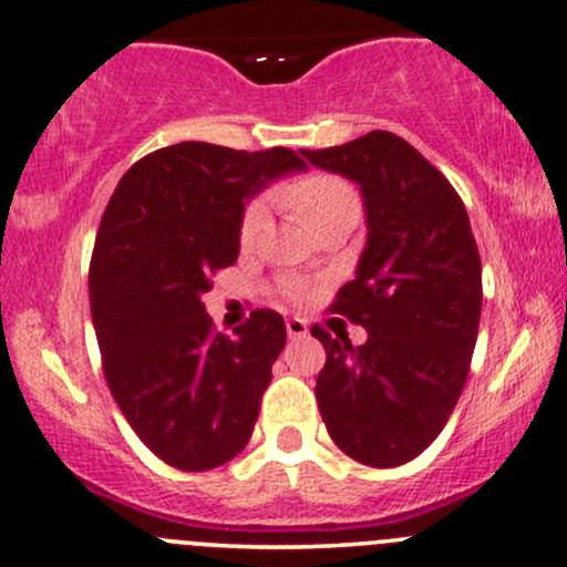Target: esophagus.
<instances>
[{"label": "esophagus", "mask_w": 567, "mask_h": 567, "mask_svg": "<svg viewBox=\"0 0 567 567\" xmlns=\"http://www.w3.org/2000/svg\"><path fill=\"white\" fill-rule=\"evenodd\" d=\"M285 328H288V336H290V339H301V336H307V333H309L307 320H301V317H290V320L285 322Z\"/></svg>", "instance_id": "obj_1"}]
</instances>
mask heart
I'll use <instances>...</instances> for the list:
<instances>
[{"mask_svg": "<svg viewBox=\"0 0 567 567\" xmlns=\"http://www.w3.org/2000/svg\"><path fill=\"white\" fill-rule=\"evenodd\" d=\"M282 202L288 204V207H293L315 234L333 226V223H358L360 217V196L358 190H354V185L331 172L301 174V177L293 179V183L282 190ZM266 217H269V209H266L264 198H255V202L247 204L239 220L241 245L250 247L252 241L258 239L260 231L266 228ZM288 290L290 296L301 293L296 285H290Z\"/></svg>", "mask_w": 567, "mask_h": 567, "instance_id": "b5f03b06", "label": "heart"}]
</instances>
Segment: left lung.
Returning <instances> with one entry per match:
<instances>
[{
  "mask_svg": "<svg viewBox=\"0 0 567 567\" xmlns=\"http://www.w3.org/2000/svg\"><path fill=\"white\" fill-rule=\"evenodd\" d=\"M301 153L360 185L369 223L358 274L331 303L369 339L352 347L312 328L326 347L317 403L344 455L393 468L433 444L468 379L482 317L476 239L450 179L401 136Z\"/></svg>",
  "mask_w": 567,
  "mask_h": 567,
  "instance_id": "8db88e82",
  "label": "left lung"
}]
</instances>
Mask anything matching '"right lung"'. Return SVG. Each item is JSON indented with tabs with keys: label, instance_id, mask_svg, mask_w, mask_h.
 Here are the masks:
<instances>
[{
	"label": "right lung",
	"instance_id": "add662e5",
	"mask_svg": "<svg viewBox=\"0 0 567 567\" xmlns=\"http://www.w3.org/2000/svg\"><path fill=\"white\" fill-rule=\"evenodd\" d=\"M293 169L307 164L288 147L179 142L136 161L104 209L89 271L104 379L172 468H217L250 441L285 320L255 309L234 336L217 333L202 296L236 264L247 196Z\"/></svg>",
	"mask_w": 567,
	"mask_h": 567
}]
</instances>
